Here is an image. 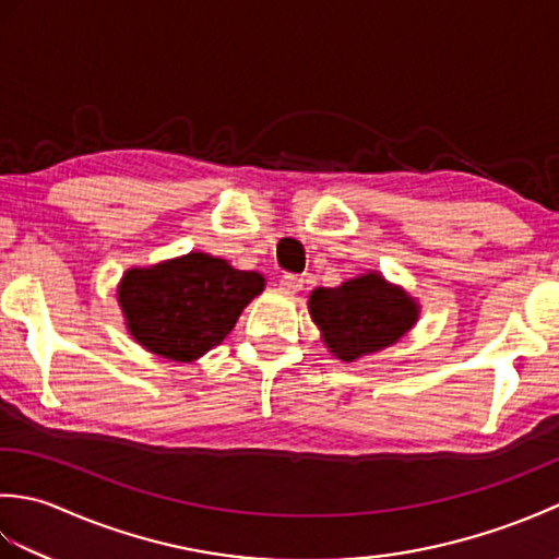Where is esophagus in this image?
<instances>
[{"mask_svg": "<svg viewBox=\"0 0 559 559\" xmlns=\"http://www.w3.org/2000/svg\"><path fill=\"white\" fill-rule=\"evenodd\" d=\"M302 276H298V273H283L281 276V288L286 293H298L302 290Z\"/></svg>", "mask_w": 559, "mask_h": 559, "instance_id": "34e87169", "label": "esophagus"}]
</instances>
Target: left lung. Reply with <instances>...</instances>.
I'll return each mask as SVG.
<instances>
[{
	"mask_svg": "<svg viewBox=\"0 0 559 559\" xmlns=\"http://www.w3.org/2000/svg\"><path fill=\"white\" fill-rule=\"evenodd\" d=\"M310 312L326 346L341 360L391 346L418 319V307L408 295L377 273L346 281L338 288H317L310 295Z\"/></svg>",
	"mask_w": 559,
	"mask_h": 559,
	"instance_id": "1",
	"label": "left lung"
}]
</instances>
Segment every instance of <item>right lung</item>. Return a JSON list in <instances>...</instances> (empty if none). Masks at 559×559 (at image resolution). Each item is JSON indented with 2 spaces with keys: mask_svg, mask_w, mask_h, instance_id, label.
<instances>
[{
  "mask_svg": "<svg viewBox=\"0 0 559 559\" xmlns=\"http://www.w3.org/2000/svg\"><path fill=\"white\" fill-rule=\"evenodd\" d=\"M264 290L257 271L192 252L153 269L127 271L120 305L132 336L163 358L197 360L230 334L245 305Z\"/></svg>",
  "mask_w": 559,
  "mask_h": 559,
  "instance_id": "1",
  "label": "right lung"
}]
</instances>
